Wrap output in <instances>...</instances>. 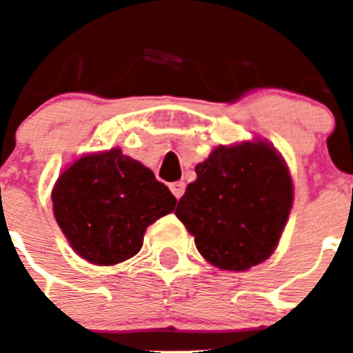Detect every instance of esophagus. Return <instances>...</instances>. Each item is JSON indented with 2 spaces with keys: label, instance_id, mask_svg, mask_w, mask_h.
Listing matches in <instances>:
<instances>
[{
  "label": "esophagus",
  "instance_id": "esophagus-1",
  "mask_svg": "<svg viewBox=\"0 0 353 353\" xmlns=\"http://www.w3.org/2000/svg\"><path fill=\"white\" fill-rule=\"evenodd\" d=\"M170 190H172V194H174L177 199H179L183 196V192H185V183L183 181L170 183Z\"/></svg>",
  "mask_w": 353,
  "mask_h": 353
}]
</instances>
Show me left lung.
<instances>
[{"instance_id":"1","label":"left lung","mask_w":353,"mask_h":353,"mask_svg":"<svg viewBox=\"0 0 353 353\" xmlns=\"http://www.w3.org/2000/svg\"><path fill=\"white\" fill-rule=\"evenodd\" d=\"M176 216L199 254L223 271H245L268 260L293 207V179L273 144L256 139L216 146L196 165Z\"/></svg>"}]
</instances>
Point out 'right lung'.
<instances>
[{"instance_id":"obj_1","label":"right lung","mask_w":353,"mask_h":353,"mask_svg":"<svg viewBox=\"0 0 353 353\" xmlns=\"http://www.w3.org/2000/svg\"><path fill=\"white\" fill-rule=\"evenodd\" d=\"M52 212L73 251L95 265L135 256L144 232L177 199L121 148L80 155L52 187Z\"/></svg>"}]
</instances>
